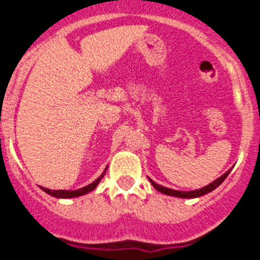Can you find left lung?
<instances>
[{"label": "left lung", "mask_w": 260, "mask_h": 260, "mask_svg": "<svg viewBox=\"0 0 260 260\" xmlns=\"http://www.w3.org/2000/svg\"><path fill=\"white\" fill-rule=\"evenodd\" d=\"M229 172H231V170L226 171L225 174L221 175L219 179H216L215 181H212L211 184H209V185H206V186H203V188L196 189V190H190V191L174 190V189H170V188H166V186L158 185V184H156V182H154L151 179H149V180H150L151 185H153L156 190L160 191V193H163V194H167V196H174V197H179V198H197V197H201V196H205V194L210 193V191H212L214 189H216L217 186L220 185L221 182L226 179V176L229 175Z\"/></svg>", "instance_id": "left-lung-1"}]
</instances>
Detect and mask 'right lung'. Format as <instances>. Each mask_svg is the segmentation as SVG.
Returning <instances> with one entry per match:
<instances>
[{"mask_svg":"<svg viewBox=\"0 0 260 260\" xmlns=\"http://www.w3.org/2000/svg\"><path fill=\"white\" fill-rule=\"evenodd\" d=\"M106 170H107V168H105L104 174H102L101 176L98 177V179L95 180V181H93L92 184H89V185L84 186V188L78 189V190H51V189L43 188V186H41V189H43V190L45 191V193L50 194V196H53V197H57V198H74V197H79V196H83V194L89 193V191H92L93 189H95V186L98 185V182L101 181V179L105 176V174H106Z\"/></svg>","mask_w":260,"mask_h":260,"instance_id":"1","label":"right lung"}]
</instances>
